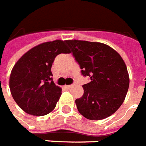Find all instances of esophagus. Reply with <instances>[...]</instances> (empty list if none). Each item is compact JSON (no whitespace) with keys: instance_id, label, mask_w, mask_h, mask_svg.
<instances>
[{"instance_id":"1","label":"esophagus","mask_w":146,"mask_h":146,"mask_svg":"<svg viewBox=\"0 0 146 146\" xmlns=\"http://www.w3.org/2000/svg\"><path fill=\"white\" fill-rule=\"evenodd\" d=\"M73 87V85H66V86H65V87H66V88H68V89H70V88H71V87Z\"/></svg>"}]
</instances>
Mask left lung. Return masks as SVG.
Here are the masks:
<instances>
[{
  "label": "left lung",
  "instance_id": "8db88e82",
  "mask_svg": "<svg viewBox=\"0 0 146 146\" xmlns=\"http://www.w3.org/2000/svg\"><path fill=\"white\" fill-rule=\"evenodd\" d=\"M66 43L81 74L90 77V82L83 85V96L75 100L78 110L89 120L109 117L122 105L129 88L130 78L123 59L111 46L100 42L68 40Z\"/></svg>",
  "mask_w": 146,
  "mask_h": 146
}]
</instances>
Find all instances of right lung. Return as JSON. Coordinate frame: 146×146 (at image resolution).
Wrapping results in <instances>:
<instances>
[{
    "label": "right lung",
    "instance_id": "1",
    "mask_svg": "<svg viewBox=\"0 0 146 146\" xmlns=\"http://www.w3.org/2000/svg\"><path fill=\"white\" fill-rule=\"evenodd\" d=\"M66 40L44 42L23 54L13 68L10 89L16 104L27 114L44 116L50 113L61 96L62 89L52 80L55 57L70 53Z\"/></svg>",
    "mask_w": 146,
    "mask_h": 146
}]
</instances>
